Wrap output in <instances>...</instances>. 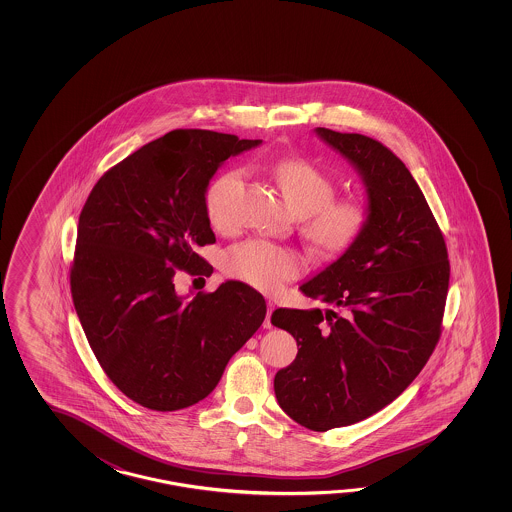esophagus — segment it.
<instances>
[{
    "label": "esophagus",
    "mask_w": 512,
    "mask_h": 512,
    "mask_svg": "<svg viewBox=\"0 0 512 512\" xmlns=\"http://www.w3.org/2000/svg\"><path fill=\"white\" fill-rule=\"evenodd\" d=\"M272 311H274V304L269 300V302H267V316H265V322H263V327H265V329H271L272 327Z\"/></svg>",
    "instance_id": "obj_1"
}]
</instances>
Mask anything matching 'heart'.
Instances as JSON below:
<instances>
[{
	"instance_id": "obj_1",
	"label": "heart",
	"mask_w": 512,
	"mask_h": 512,
	"mask_svg": "<svg viewBox=\"0 0 512 512\" xmlns=\"http://www.w3.org/2000/svg\"><path fill=\"white\" fill-rule=\"evenodd\" d=\"M283 196L302 216V234L316 252L340 256L353 247L370 223L371 210L359 197H335V183L305 159H285L271 166ZM241 170H229L208 186L205 210L216 229H227L234 219V199L240 190ZM223 269L230 278L276 293L304 271L298 252L263 238L241 241L225 252Z\"/></svg>"
}]
</instances>
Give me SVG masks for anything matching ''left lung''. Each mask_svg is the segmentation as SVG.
Masks as SVG:
<instances>
[{
  "label": "left lung",
  "instance_id": "obj_1",
  "mask_svg": "<svg viewBox=\"0 0 512 512\" xmlns=\"http://www.w3.org/2000/svg\"><path fill=\"white\" fill-rule=\"evenodd\" d=\"M315 133L359 172L371 210L353 247L300 285L331 309L271 316L300 346L274 377L278 404L298 425L326 432L377 414L425 368L441 335L450 263L421 188L392 150L359 133Z\"/></svg>",
  "mask_w": 512,
  "mask_h": 512
}]
</instances>
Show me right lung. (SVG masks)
<instances>
[{"instance_id": "right-lung-1", "label": "right lung", "mask_w": 512, "mask_h": 512, "mask_svg": "<svg viewBox=\"0 0 512 512\" xmlns=\"http://www.w3.org/2000/svg\"><path fill=\"white\" fill-rule=\"evenodd\" d=\"M261 141L174 130L98 179L78 219L71 294L109 381L157 412L199 403L230 357L258 331L267 305L247 283H221L190 302L177 269L212 274L197 249L216 241L208 183L229 157Z\"/></svg>"}]
</instances>
